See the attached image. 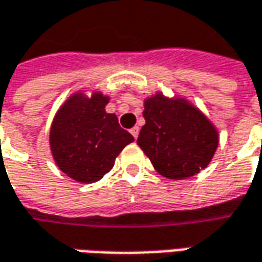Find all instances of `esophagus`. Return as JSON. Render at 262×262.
I'll return each mask as SVG.
<instances>
[{"label":"esophagus","instance_id":"1","mask_svg":"<svg viewBox=\"0 0 262 262\" xmlns=\"http://www.w3.org/2000/svg\"><path fill=\"white\" fill-rule=\"evenodd\" d=\"M130 133H132V136H133V138L136 139V138H138V135H139V127H138V126H135V127H132V129H130Z\"/></svg>","mask_w":262,"mask_h":262}]
</instances>
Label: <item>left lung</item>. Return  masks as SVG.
I'll return each mask as SVG.
<instances>
[{"label": "left lung", "mask_w": 262, "mask_h": 262, "mask_svg": "<svg viewBox=\"0 0 262 262\" xmlns=\"http://www.w3.org/2000/svg\"><path fill=\"white\" fill-rule=\"evenodd\" d=\"M138 145L161 176L183 180L209 165L219 136L209 119L183 98L157 94L145 100Z\"/></svg>", "instance_id": "8db88e82"}]
</instances>
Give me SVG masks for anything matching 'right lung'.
Instances as JSON below:
<instances>
[{"label": "right lung", "mask_w": 262, "mask_h": 262, "mask_svg": "<svg viewBox=\"0 0 262 262\" xmlns=\"http://www.w3.org/2000/svg\"><path fill=\"white\" fill-rule=\"evenodd\" d=\"M108 97L94 93L72 95L50 127L52 155L62 172L78 183H95L114 165L133 136L120 127L116 114L105 113Z\"/></svg>", "instance_id": "add662e5"}]
</instances>
